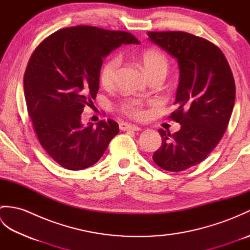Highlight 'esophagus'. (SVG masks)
I'll list each match as a JSON object with an SVG mask.
<instances>
[{
  "label": "esophagus",
  "mask_w": 250,
  "mask_h": 250,
  "mask_svg": "<svg viewBox=\"0 0 250 250\" xmlns=\"http://www.w3.org/2000/svg\"><path fill=\"white\" fill-rule=\"evenodd\" d=\"M119 129L122 131H128V130L140 131L141 130L140 126L134 125H130V124H125V122H121V124H119Z\"/></svg>",
  "instance_id": "34e87169"
}]
</instances>
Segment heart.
Masks as SVG:
<instances>
[{
	"instance_id": "obj_1",
	"label": "heart",
	"mask_w": 250,
	"mask_h": 250,
	"mask_svg": "<svg viewBox=\"0 0 250 250\" xmlns=\"http://www.w3.org/2000/svg\"><path fill=\"white\" fill-rule=\"evenodd\" d=\"M141 62L148 77L156 75L166 76L168 71V60L167 56L160 50L148 49L141 55ZM120 57L113 56L103 62L100 67L99 79L102 86L106 89L113 88L117 81V74L120 66ZM121 113L130 118L141 119L145 115L144 103L140 100L131 99L122 102L119 106Z\"/></svg>"
}]
</instances>
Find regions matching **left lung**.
Here are the masks:
<instances>
[{"instance_id": "1", "label": "left lung", "mask_w": 250, "mask_h": 250, "mask_svg": "<svg viewBox=\"0 0 250 250\" xmlns=\"http://www.w3.org/2000/svg\"><path fill=\"white\" fill-rule=\"evenodd\" d=\"M147 35L176 58L180 71L177 108L168 118L182 128L174 134L159 130L162 145L152 159L166 171H185L203 161L224 136L234 106V77L222 51L203 37L182 31Z\"/></svg>"}]
</instances>
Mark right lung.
Wrapping results in <instances>:
<instances>
[{
	"label": "right lung",
	"instance_id": "right-lung-1",
	"mask_svg": "<svg viewBox=\"0 0 250 250\" xmlns=\"http://www.w3.org/2000/svg\"><path fill=\"white\" fill-rule=\"evenodd\" d=\"M139 43L129 32L77 25L55 32L33 51L23 77L26 108L41 145L61 167L93 166L118 134L113 119L83 126L82 113L97 97L103 58Z\"/></svg>",
	"mask_w": 250,
	"mask_h": 250
}]
</instances>
